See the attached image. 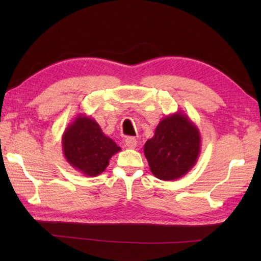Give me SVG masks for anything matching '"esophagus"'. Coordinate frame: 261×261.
Returning <instances> with one entry per match:
<instances>
[{"mask_svg": "<svg viewBox=\"0 0 261 261\" xmlns=\"http://www.w3.org/2000/svg\"><path fill=\"white\" fill-rule=\"evenodd\" d=\"M124 143H125V146L127 148H130V149H134V148L137 147V140L135 139V138H132V137H127L126 139H125V141H124Z\"/></svg>", "mask_w": 261, "mask_h": 261, "instance_id": "esophagus-1", "label": "esophagus"}]
</instances>
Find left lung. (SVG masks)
Masks as SVG:
<instances>
[{"mask_svg":"<svg viewBox=\"0 0 261 261\" xmlns=\"http://www.w3.org/2000/svg\"><path fill=\"white\" fill-rule=\"evenodd\" d=\"M201 145L198 127L185 113L177 111L159 122L153 137L145 143L143 152L153 176L175 180L195 166Z\"/></svg>","mask_w":261,"mask_h":261,"instance_id":"obj_1","label":"left lung"}]
</instances>
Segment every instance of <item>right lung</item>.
I'll list each match as a JSON object with an SVG mask.
<instances>
[{
    "instance_id": "add662e5",
    "label": "right lung",
    "mask_w": 261,
    "mask_h": 261,
    "mask_svg": "<svg viewBox=\"0 0 261 261\" xmlns=\"http://www.w3.org/2000/svg\"><path fill=\"white\" fill-rule=\"evenodd\" d=\"M63 153L71 167L83 175L95 177L107 169L111 157L121 148L105 136L97 122L80 113L62 137Z\"/></svg>"
}]
</instances>
